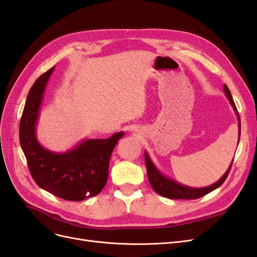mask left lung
Masks as SVG:
<instances>
[{"label": "left lung", "mask_w": 257, "mask_h": 257, "mask_svg": "<svg viewBox=\"0 0 257 257\" xmlns=\"http://www.w3.org/2000/svg\"><path fill=\"white\" fill-rule=\"evenodd\" d=\"M223 89H224V94H225L226 98L228 99V101H229L231 107L234 109L235 114L237 116L238 129H239L238 136L240 138V128H241V127H240V117H239L238 111L236 109V105L234 103L233 97H231V95H230L228 87L224 84V86H223ZM239 138H238V143H239ZM144 153H145V163H146L147 176H148V180H150V184H151L152 188L159 195L171 198V200H195V198L202 197L206 194L210 193L211 191L216 190L223 183H224L227 175H228V173H229V170L231 168V164H233V161H234V159L231 160L227 171L224 173V175H223L214 184H212L208 187L193 188V187L185 186L183 184L178 183V181L168 177L167 175H164V174L158 168L156 167V164L153 162V160L150 157V155H148V153L146 151Z\"/></svg>", "instance_id": "8db88e82"}]
</instances>
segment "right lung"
Segmentation results:
<instances>
[{
	"instance_id": "obj_1",
	"label": "right lung",
	"mask_w": 257,
	"mask_h": 257,
	"mask_svg": "<svg viewBox=\"0 0 257 257\" xmlns=\"http://www.w3.org/2000/svg\"><path fill=\"white\" fill-rule=\"evenodd\" d=\"M54 67L31 87L19 127L20 145L35 183L66 201H83L100 193L106 184L109 162L123 131L109 139H85L66 152H52L39 143L36 126L45 90Z\"/></svg>"
}]
</instances>
